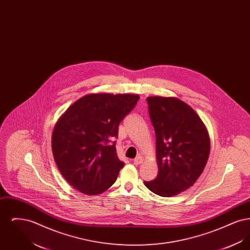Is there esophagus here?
<instances>
[{
  "instance_id": "obj_1",
  "label": "esophagus",
  "mask_w": 250,
  "mask_h": 250,
  "mask_svg": "<svg viewBox=\"0 0 250 250\" xmlns=\"http://www.w3.org/2000/svg\"><path fill=\"white\" fill-rule=\"evenodd\" d=\"M143 162V158L142 155H138L135 159H134V164L135 165H140Z\"/></svg>"
}]
</instances>
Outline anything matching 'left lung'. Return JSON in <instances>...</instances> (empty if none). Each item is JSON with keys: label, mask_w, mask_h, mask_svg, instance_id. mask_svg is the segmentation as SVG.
I'll return each instance as SVG.
<instances>
[{"label": "left lung", "mask_w": 250, "mask_h": 250, "mask_svg": "<svg viewBox=\"0 0 250 250\" xmlns=\"http://www.w3.org/2000/svg\"><path fill=\"white\" fill-rule=\"evenodd\" d=\"M156 137L158 174L144 182L161 197H172L192 187L204 169L210 139L195 110L175 97H147Z\"/></svg>", "instance_id": "1"}]
</instances>
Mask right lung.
<instances>
[{"label":"right lung","instance_id":"1","mask_svg":"<svg viewBox=\"0 0 250 250\" xmlns=\"http://www.w3.org/2000/svg\"><path fill=\"white\" fill-rule=\"evenodd\" d=\"M140 96L91 94L77 100L54 126L51 147L60 172L86 195H98L116 181L125 163L116 153L118 127Z\"/></svg>","mask_w":250,"mask_h":250}]
</instances>
